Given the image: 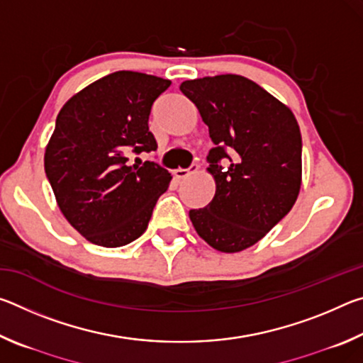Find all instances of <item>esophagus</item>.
<instances>
[{"label":"esophagus","mask_w":363,"mask_h":363,"mask_svg":"<svg viewBox=\"0 0 363 363\" xmlns=\"http://www.w3.org/2000/svg\"><path fill=\"white\" fill-rule=\"evenodd\" d=\"M196 169H199V164L194 163V164H190L189 168H177V169H174V176L177 177V179H186L189 174L195 173Z\"/></svg>","instance_id":"obj_1"}]
</instances>
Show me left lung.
<instances>
[{"mask_svg":"<svg viewBox=\"0 0 363 363\" xmlns=\"http://www.w3.org/2000/svg\"><path fill=\"white\" fill-rule=\"evenodd\" d=\"M214 147L208 171L216 194L190 210L195 230L214 250L237 253L259 242L284 219L301 189L303 140L290 108L240 75L184 82Z\"/></svg>","mask_w":363,"mask_h":363,"instance_id":"left-lung-1","label":"left lung"}]
</instances>
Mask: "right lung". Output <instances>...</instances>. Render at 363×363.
I'll return each instance as SVG.
<instances>
[{
	"label": "right lung",
	"instance_id": "1",
	"mask_svg": "<svg viewBox=\"0 0 363 363\" xmlns=\"http://www.w3.org/2000/svg\"><path fill=\"white\" fill-rule=\"evenodd\" d=\"M169 79L115 72L65 102L45 153L46 177L67 220L91 243L128 245L145 232L171 174L155 162H128L157 150L149 115Z\"/></svg>",
	"mask_w": 363,
	"mask_h": 363
}]
</instances>
